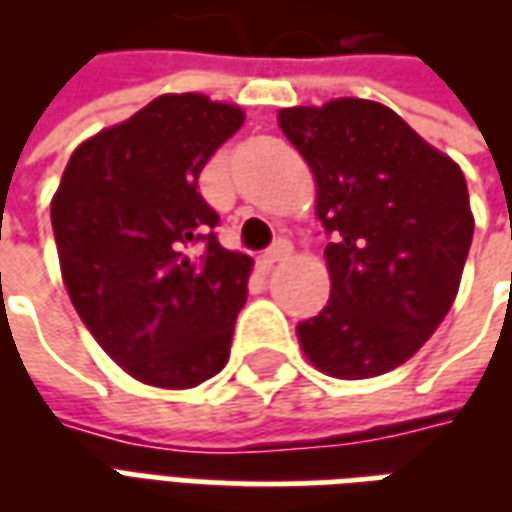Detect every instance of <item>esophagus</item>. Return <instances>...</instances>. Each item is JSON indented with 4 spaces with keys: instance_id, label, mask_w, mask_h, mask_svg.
<instances>
[{
    "instance_id": "obj_1",
    "label": "esophagus",
    "mask_w": 512,
    "mask_h": 512,
    "mask_svg": "<svg viewBox=\"0 0 512 512\" xmlns=\"http://www.w3.org/2000/svg\"><path fill=\"white\" fill-rule=\"evenodd\" d=\"M290 252H293V246H290V241H285V238H279V241H274V246L268 249L266 255H263V263H266V266L282 263V260H288Z\"/></svg>"
}]
</instances>
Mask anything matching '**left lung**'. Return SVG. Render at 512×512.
Wrapping results in <instances>:
<instances>
[{
    "label": "left lung",
    "instance_id": "8db88e82",
    "mask_svg": "<svg viewBox=\"0 0 512 512\" xmlns=\"http://www.w3.org/2000/svg\"><path fill=\"white\" fill-rule=\"evenodd\" d=\"M310 164L332 235L329 304L296 326L321 373L345 381L395 370L450 312L474 216L461 167L389 106L337 98L279 112Z\"/></svg>",
    "mask_w": 512,
    "mask_h": 512
}]
</instances>
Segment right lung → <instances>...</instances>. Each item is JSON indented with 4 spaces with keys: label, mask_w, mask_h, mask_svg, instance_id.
I'll use <instances>...</instances> for the list:
<instances>
[{
    "label": "right lung",
    "mask_w": 512,
    "mask_h": 512,
    "mask_svg": "<svg viewBox=\"0 0 512 512\" xmlns=\"http://www.w3.org/2000/svg\"><path fill=\"white\" fill-rule=\"evenodd\" d=\"M241 126L233 104L161 95L76 147L51 200L73 307L142 384L189 389L230 359L252 257L216 241L197 180Z\"/></svg>",
    "instance_id": "right-lung-1"
}]
</instances>
